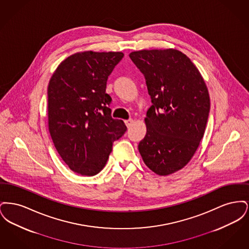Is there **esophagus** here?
I'll list each match as a JSON object with an SVG mask.
<instances>
[{"label": "esophagus", "mask_w": 249, "mask_h": 249, "mask_svg": "<svg viewBox=\"0 0 249 249\" xmlns=\"http://www.w3.org/2000/svg\"><path fill=\"white\" fill-rule=\"evenodd\" d=\"M125 123H126V125H127V127L129 128L131 126V124L133 123V119H127V120H125Z\"/></svg>", "instance_id": "34e87169"}]
</instances>
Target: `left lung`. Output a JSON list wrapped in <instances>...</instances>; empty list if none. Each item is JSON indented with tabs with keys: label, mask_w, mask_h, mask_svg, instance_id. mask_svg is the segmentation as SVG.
Returning a JSON list of instances; mask_svg holds the SVG:
<instances>
[{
	"label": "left lung",
	"mask_w": 249,
	"mask_h": 249,
	"mask_svg": "<svg viewBox=\"0 0 249 249\" xmlns=\"http://www.w3.org/2000/svg\"><path fill=\"white\" fill-rule=\"evenodd\" d=\"M130 58L143 73L153 104L138 149L152 172L169 176L190 162L203 137L208 89L195 64L178 49H143L131 52Z\"/></svg>",
	"instance_id": "left-lung-1"
}]
</instances>
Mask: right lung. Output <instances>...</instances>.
Returning a JSON list of instances; mask_svg holds the SVG:
<instances>
[{"instance_id":"right-lung-1","label":"right lung","mask_w":249,"mask_h":249,"mask_svg":"<svg viewBox=\"0 0 249 249\" xmlns=\"http://www.w3.org/2000/svg\"><path fill=\"white\" fill-rule=\"evenodd\" d=\"M122 52L83 51L59 63L48 88V130L62 160L72 172L92 177L106 166L113 142L127 130L111 117L108 76Z\"/></svg>"}]
</instances>
